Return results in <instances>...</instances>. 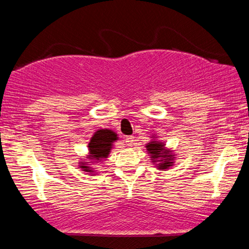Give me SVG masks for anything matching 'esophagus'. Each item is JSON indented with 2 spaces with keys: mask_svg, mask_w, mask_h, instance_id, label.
<instances>
[{
  "mask_svg": "<svg viewBox=\"0 0 249 249\" xmlns=\"http://www.w3.org/2000/svg\"><path fill=\"white\" fill-rule=\"evenodd\" d=\"M125 142H126V145H128V146H131V145H133L134 142V137L133 136H127L125 137Z\"/></svg>",
  "mask_w": 249,
  "mask_h": 249,
  "instance_id": "esophagus-1",
  "label": "esophagus"
}]
</instances>
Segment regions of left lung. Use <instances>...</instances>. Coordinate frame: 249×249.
Listing matches in <instances>:
<instances>
[{
  "label": "left lung",
  "instance_id": "obj_1",
  "mask_svg": "<svg viewBox=\"0 0 249 249\" xmlns=\"http://www.w3.org/2000/svg\"><path fill=\"white\" fill-rule=\"evenodd\" d=\"M145 147H146L147 153L150 154L151 160L156 165L157 168L165 171L171 166H173L176 157H174L172 151L167 150L165 147L164 142L158 141V137L153 136L152 139H151L150 142H147Z\"/></svg>",
  "mask_w": 249,
  "mask_h": 249
}]
</instances>
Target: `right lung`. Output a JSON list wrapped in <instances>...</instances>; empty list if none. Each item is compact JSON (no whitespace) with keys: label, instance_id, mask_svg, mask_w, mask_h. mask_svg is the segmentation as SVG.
Instances as JSON below:
<instances>
[{"label":"right lung","instance_id":"1","mask_svg":"<svg viewBox=\"0 0 249 249\" xmlns=\"http://www.w3.org/2000/svg\"><path fill=\"white\" fill-rule=\"evenodd\" d=\"M118 141V136L110 128H99L93 136L91 137L89 142V154L87 158L92 161H81L79 167L83 171L89 173H93L95 171L90 167V162H101L107 158L111 150L113 147V142Z\"/></svg>","mask_w":249,"mask_h":249}]
</instances>
